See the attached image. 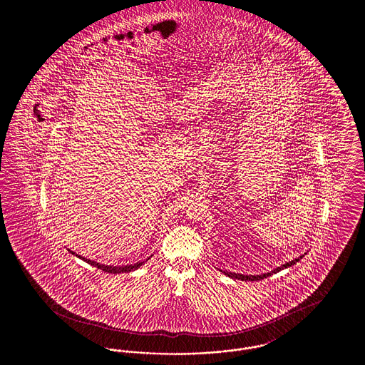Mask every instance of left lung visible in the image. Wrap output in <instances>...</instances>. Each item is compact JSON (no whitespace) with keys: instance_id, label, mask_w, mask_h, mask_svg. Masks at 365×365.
Here are the masks:
<instances>
[{"instance_id":"left-lung-1","label":"left lung","mask_w":365,"mask_h":365,"mask_svg":"<svg viewBox=\"0 0 365 365\" xmlns=\"http://www.w3.org/2000/svg\"><path fill=\"white\" fill-rule=\"evenodd\" d=\"M307 255V253H305ZM304 256H299L298 259H295V260L289 261V262H286V264H283V265H280L278 268H275L274 271H271V272H267V274H261V275H242V274H235V272H227V271H222L225 275L227 277H230V278L232 279H240V280H261V279L267 278V277H271V275H274V274H277L279 271H282V269H284V268H289V267H292V265H294L297 264L298 261L301 260Z\"/></svg>"}]
</instances>
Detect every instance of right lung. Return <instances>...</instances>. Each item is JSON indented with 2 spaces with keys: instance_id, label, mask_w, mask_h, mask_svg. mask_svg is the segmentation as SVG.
Here are the masks:
<instances>
[{
  "instance_id": "1",
  "label": "right lung",
  "mask_w": 365,
  "mask_h": 365,
  "mask_svg": "<svg viewBox=\"0 0 365 365\" xmlns=\"http://www.w3.org/2000/svg\"><path fill=\"white\" fill-rule=\"evenodd\" d=\"M72 255H75L73 252H71ZM75 256H78V255H75ZM79 259H82L83 261H86L87 264H90V265H93V267H97L98 269H101V271H104V272H108V274H125V272H133V271H135V269H138L140 265H143L145 264V261H139V262H135V264H131V265H124V267H113V265H105V264H100V262H96V261L87 260L85 257H81V256H78ZM150 259V257H149ZM148 259V260H149Z\"/></svg>"
}]
</instances>
